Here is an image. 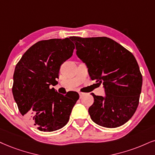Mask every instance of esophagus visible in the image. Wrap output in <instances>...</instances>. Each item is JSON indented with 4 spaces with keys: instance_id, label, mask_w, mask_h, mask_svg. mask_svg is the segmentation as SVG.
<instances>
[{
    "instance_id": "obj_1",
    "label": "esophagus",
    "mask_w": 155,
    "mask_h": 155,
    "mask_svg": "<svg viewBox=\"0 0 155 155\" xmlns=\"http://www.w3.org/2000/svg\"><path fill=\"white\" fill-rule=\"evenodd\" d=\"M79 95H80V98H82V97H83L84 95H85V93H83V92H80L79 93Z\"/></svg>"
}]
</instances>
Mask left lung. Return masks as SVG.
I'll use <instances>...</instances> for the list:
<instances>
[{
  "mask_svg": "<svg viewBox=\"0 0 155 155\" xmlns=\"http://www.w3.org/2000/svg\"><path fill=\"white\" fill-rule=\"evenodd\" d=\"M76 54L86 63L92 81L104 85V97L92 94L91 119L106 128H116L136 111L142 86V75L132 53L108 37H70Z\"/></svg>",
  "mask_w": 155,
  "mask_h": 155,
  "instance_id": "8db88e82",
  "label": "left lung"
}]
</instances>
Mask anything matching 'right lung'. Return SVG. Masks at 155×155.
I'll list each match as a JSON object with an SVG mask.
<instances>
[{"label":"right lung","instance_id":"obj_1","mask_svg":"<svg viewBox=\"0 0 155 155\" xmlns=\"http://www.w3.org/2000/svg\"><path fill=\"white\" fill-rule=\"evenodd\" d=\"M65 39L41 40L32 45L17 63L12 92L18 110L40 131H53L65 126L79 94H60L56 85L61 64L72 55L74 45Z\"/></svg>","mask_w":155,"mask_h":155}]
</instances>
